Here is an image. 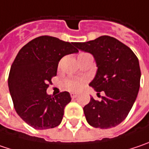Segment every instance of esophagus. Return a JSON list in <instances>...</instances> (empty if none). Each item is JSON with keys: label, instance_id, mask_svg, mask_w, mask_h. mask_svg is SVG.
<instances>
[{"label": "esophagus", "instance_id": "34e87169", "mask_svg": "<svg viewBox=\"0 0 149 149\" xmlns=\"http://www.w3.org/2000/svg\"><path fill=\"white\" fill-rule=\"evenodd\" d=\"M71 96H72V99H74V98H76L77 96V93H71Z\"/></svg>", "mask_w": 149, "mask_h": 149}]
</instances>
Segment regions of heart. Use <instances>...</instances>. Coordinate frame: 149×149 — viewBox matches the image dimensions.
Instances as JSON below:
<instances>
[{"label":"heart","instance_id":"1","mask_svg":"<svg viewBox=\"0 0 149 149\" xmlns=\"http://www.w3.org/2000/svg\"><path fill=\"white\" fill-rule=\"evenodd\" d=\"M85 83V79L83 78H75L71 77L67 78L64 82V86L69 91H77L79 90Z\"/></svg>","mask_w":149,"mask_h":149}]
</instances>
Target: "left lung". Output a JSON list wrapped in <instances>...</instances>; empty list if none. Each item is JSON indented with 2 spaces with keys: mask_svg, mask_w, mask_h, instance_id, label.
<instances>
[{
  "mask_svg": "<svg viewBox=\"0 0 149 149\" xmlns=\"http://www.w3.org/2000/svg\"><path fill=\"white\" fill-rule=\"evenodd\" d=\"M74 45L93 56L98 69L89 86L97 95L104 93L100 101L91 97L83 107L86 120L95 128L115 127L126 119L139 91L138 59L126 45L107 35Z\"/></svg>",
  "mask_w": 149,
  "mask_h": 149,
  "instance_id": "left-lung-1",
  "label": "left lung"
}]
</instances>
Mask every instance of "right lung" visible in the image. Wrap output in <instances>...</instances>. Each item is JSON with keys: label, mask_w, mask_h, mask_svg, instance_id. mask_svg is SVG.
<instances>
[{"label": "right lung", "mask_w": 149, "mask_h": 149, "mask_svg": "<svg viewBox=\"0 0 149 149\" xmlns=\"http://www.w3.org/2000/svg\"><path fill=\"white\" fill-rule=\"evenodd\" d=\"M73 43L56 37L40 36L22 47L11 66L8 87L17 115L37 130L61 124L64 109L71 101L68 92L52 96L48 83L56 76L59 61L66 55L77 53Z\"/></svg>", "instance_id": "obj_1"}]
</instances>
